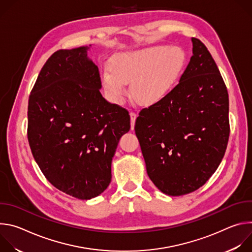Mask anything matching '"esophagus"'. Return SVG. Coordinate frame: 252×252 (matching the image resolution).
I'll use <instances>...</instances> for the list:
<instances>
[{"label": "esophagus", "instance_id": "1", "mask_svg": "<svg viewBox=\"0 0 252 252\" xmlns=\"http://www.w3.org/2000/svg\"><path fill=\"white\" fill-rule=\"evenodd\" d=\"M129 116H130V126H131V129H133V127H134V123H135V120H136L137 115H136L134 112H130V113H129Z\"/></svg>", "mask_w": 252, "mask_h": 252}]
</instances>
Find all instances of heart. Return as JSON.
Returning a JSON list of instances; mask_svg holds the SVG:
<instances>
[{"label": "heart", "mask_w": 252, "mask_h": 252, "mask_svg": "<svg viewBox=\"0 0 252 252\" xmlns=\"http://www.w3.org/2000/svg\"><path fill=\"white\" fill-rule=\"evenodd\" d=\"M186 64L185 52L178 47L154 46L118 55L102 74V85L109 97L123 102L126 85L132 98L140 104L161 101L172 91Z\"/></svg>", "instance_id": "b5f03b06"}]
</instances>
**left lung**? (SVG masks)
<instances>
[{"label": "left lung", "instance_id": "1", "mask_svg": "<svg viewBox=\"0 0 252 252\" xmlns=\"http://www.w3.org/2000/svg\"><path fill=\"white\" fill-rule=\"evenodd\" d=\"M191 42L192 56L179 83L161 101L142 109L134 126L151 181L171 196L208 181L229 137L226 86L204 44Z\"/></svg>", "mask_w": 252, "mask_h": 252}]
</instances>
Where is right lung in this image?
<instances>
[{"label": "right lung", "instance_id": "right-lung-1", "mask_svg": "<svg viewBox=\"0 0 252 252\" xmlns=\"http://www.w3.org/2000/svg\"><path fill=\"white\" fill-rule=\"evenodd\" d=\"M89 49L55 52L28 105V139L35 162L56 189L83 200L109 187L119 140L130 128L128 112L102 97Z\"/></svg>", "mask_w": 252, "mask_h": 252}]
</instances>
